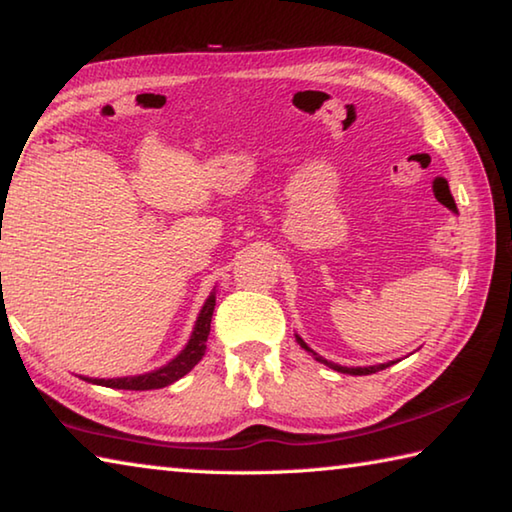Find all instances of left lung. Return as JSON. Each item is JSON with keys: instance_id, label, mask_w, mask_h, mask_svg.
Wrapping results in <instances>:
<instances>
[{"instance_id": "obj_1", "label": "left lung", "mask_w": 512, "mask_h": 512, "mask_svg": "<svg viewBox=\"0 0 512 512\" xmlns=\"http://www.w3.org/2000/svg\"><path fill=\"white\" fill-rule=\"evenodd\" d=\"M298 343L302 345V348H305L307 352H311V357H314L316 361H320V363H325V366H329V368H334L336 372H345V375H372V372H377V370H384V368H388L391 366V363H379V366H368V368H345V366H336V363H332V361H327V359H323V357H318V354L309 348V345L300 339L298 336Z\"/></svg>"}]
</instances>
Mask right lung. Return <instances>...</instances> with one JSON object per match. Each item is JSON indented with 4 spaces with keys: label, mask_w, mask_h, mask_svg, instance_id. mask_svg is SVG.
<instances>
[{
    "label": "right lung",
    "mask_w": 512,
    "mask_h": 512,
    "mask_svg": "<svg viewBox=\"0 0 512 512\" xmlns=\"http://www.w3.org/2000/svg\"><path fill=\"white\" fill-rule=\"evenodd\" d=\"M214 305H216L214 296L207 298V302L201 309V314H198L194 334H192V339H189L187 348L180 352L176 359L169 361L164 368L146 372V375H137V377H121V379H90V377H83V379L92 381V384H99V386L121 388V391H153V388H164V386L173 384V381L185 377L187 372L203 359V354L207 350L205 341H207V336H210V323H212Z\"/></svg>",
    "instance_id": "1"
}]
</instances>
